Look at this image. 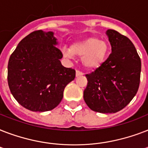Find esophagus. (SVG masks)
Returning a JSON list of instances; mask_svg holds the SVG:
<instances>
[{"mask_svg":"<svg viewBox=\"0 0 148 148\" xmlns=\"http://www.w3.org/2000/svg\"><path fill=\"white\" fill-rule=\"evenodd\" d=\"M83 74H84L82 73V72L79 71H76V77H79V76H82Z\"/></svg>","mask_w":148,"mask_h":148,"instance_id":"34e87169","label":"esophagus"}]
</instances>
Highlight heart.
Returning <instances> with one entry per match:
<instances>
[{
    "label": "heart",
    "instance_id": "1",
    "mask_svg": "<svg viewBox=\"0 0 148 148\" xmlns=\"http://www.w3.org/2000/svg\"><path fill=\"white\" fill-rule=\"evenodd\" d=\"M108 51V43L91 37L71 44L69 49L63 50V55L66 58H72L74 55L81 57V63L86 69L95 70L105 61Z\"/></svg>",
    "mask_w": 148,
    "mask_h": 148
}]
</instances>
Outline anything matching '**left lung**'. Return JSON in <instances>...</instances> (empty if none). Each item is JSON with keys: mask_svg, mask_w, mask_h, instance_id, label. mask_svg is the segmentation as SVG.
<instances>
[{"mask_svg": "<svg viewBox=\"0 0 148 148\" xmlns=\"http://www.w3.org/2000/svg\"><path fill=\"white\" fill-rule=\"evenodd\" d=\"M111 53L91 74H86L84 91L87 105L94 111L116 113L128 104L140 84L141 61L131 40L114 30L106 31Z\"/></svg>", "mask_w": 148, "mask_h": 148, "instance_id": "8db88e82", "label": "left lung"}]
</instances>
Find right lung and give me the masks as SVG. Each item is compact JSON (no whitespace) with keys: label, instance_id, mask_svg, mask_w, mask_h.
<instances>
[{"label":"right lung","instance_id":"1","mask_svg":"<svg viewBox=\"0 0 148 148\" xmlns=\"http://www.w3.org/2000/svg\"><path fill=\"white\" fill-rule=\"evenodd\" d=\"M53 32L34 31L22 39L10 55L8 86L16 101L27 110L44 112L55 108L75 71L61 64V51Z\"/></svg>","mask_w":148,"mask_h":148}]
</instances>
